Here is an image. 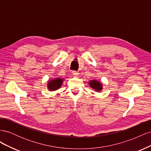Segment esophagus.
Listing matches in <instances>:
<instances>
[{"mask_svg":"<svg viewBox=\"0 0 151 151\" xmlns=\"http://www.w3.org/2000/svg\"><path fill=\"white\" fill-rule=\"evenodd\" d=\"M72 74L74 75V76H75V77H79V73L78 72H76V71H73L72 72Z\"/></svg>","mask_w":151,"mask_h":151,"instance_id":"34e87169","label":"esophagus"}]
</instances>
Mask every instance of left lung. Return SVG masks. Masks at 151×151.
Listing matches in <instances>:
<instances>
[{"instance_id":"obj_1","label":"left lung","mask_w":151,"mask_h":151,"mask_svg":"<svg viewBox=\"0 0 151 151\" xmlns=\"http://www.w3.org/2000/svg\"><path fill=\"white\" fill-rule=\"evenodd\" d=\"M89 86L93 89H94L96 92L100 93L103 90V84L101 82L96 79H93L88 81Z\"/></svg>"}]
</instances>
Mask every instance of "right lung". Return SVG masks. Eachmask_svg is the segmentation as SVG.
Listing matches in <instances>:
<instances>
[{
    "label": "right lung",
    "mask_w": 151,
    "mask_h": 151,
    "mask_svg": "<svg viewBox=\"0 0 151 151\" xmlns=\"http://www.w3.org/2000/svg\"><path fill=\"white\" fill-rule=\"evenodd\" d=\"M65 79L60 77L52 79L48 81L47 83V89L50 91H55L60 89L63 84V82Z\"/></svg>",
    "instance_id": "right-lung-1"
}]
</instances>
